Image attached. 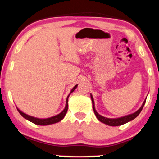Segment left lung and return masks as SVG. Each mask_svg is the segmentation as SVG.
Segmentation results:
<instances>
[{
    "mask_svg": "<svg viewBox=\"0 0 159 159\" xmlns=\"http://www.w3.org/2000/svg\"><path fill=\"white\" fill-rule=\"evenodd\" d=\"M91 100H92L93 110H94V112L95 114V115H96L97 118H98V120L100 121V122L103 123V124L108 125V126H120V125L126 124V123H128L129 121H131V120H133V119H135V117L139 115L140 112H141V110H142V109H143V106H144L145 102H146V100H145L144 102H143L141 107L140 108V109L138 110L137 111H135V113L131 114V115H126V116H124V117H119V118H114L113 119V118H107V117H105L102 116V115H99V114L97 112L96 110H95L94 99H93V97H92V95H91Z\"/></svg>",
    "mask_w": 159,
    "mask_h": 159,
    "instance_id": "left-lung-1",
    "label": "left lung"
}]
</instances>
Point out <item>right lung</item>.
<instances>
[{
	"mask_svg": "<svg viewBox=\"0 0 159 159\" xmlns=\"http://www.w3.org/2000/svg\"><path fill=\"white\" fill-rule=\"evenodd\" d=\"M76 87H77V85H76L73 88V89H71V91H70V94H69V95L68 96V98H67L66 105H65V108L64 109V110H63V111H61V113H59V115H56V116L49 117V118L40 119V118H37V117L30 116V115H27V114L22 112V111H20V110L18 109H18V112H19L20 115H21L22 117H24L25 119H27V120H30V122L33 123V124H36V125H41V126H46V125H50V124H56V123L59 122V121L62 120V119L64 118L65 115H66L67 111H68V98H69V96H70V94L73 92V91L75 90Z\"/></svg>",
	"mask_w": 159,
	"mask_h": 159,
	"instance_id": "obj_1",
	"label": "right lung"
}]
</instances>
